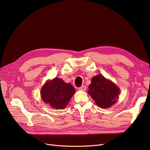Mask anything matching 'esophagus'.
Listing matches in <instances>:
<instances>
[{
	"label": "esophagus",
	"instance_id": "obj_1",
	"mask_svg": "<svg viewBox=\"0 0 150 150\" xmlns=\"http://www.w3.org/2000/svg\"><path fill=\"white\" fill-rule=\"evenodd\" d=\"M79 89L81 91H85L86 89V87L85 86H81V87L79 88Z\"/></svg>",
	"mask_w": 150,
	"mask_h": 150
}]
</instances>
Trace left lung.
Instances as JSON below:
<instances>
[{"label": "left lung", "mask_w": 150, "mask_h": 150, "mask_svg": "<svg viewBox=\"0 0 150 150\" xmlns=\"http://www.w3.org/2000/svg\"><path fill=\"white\" fill-rule=\"evenodd\" d=\"M89 89L88 94L97 105L103 108L111 107L119 97L118 88L101 74L93 77Z\"/></svg>", "instance_id": "obj_1"}]
</instances>
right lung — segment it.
<instances>
[{"label":"right lung","instance_id":"right-lung-1","mask_svg":"<svg viewBox=\"0 0 150 150\" xmlns=\"http://www.w3.org/2000/svg\"><path fill=\"white\" fill-rule=\"evenodd\" d=\"M75 93V89L69 83H65L60 78L47 81L41 89V98L44 102L52 108H64Z\"/></svg>","mask_w":150,"mask_h":150}]
</instances>
